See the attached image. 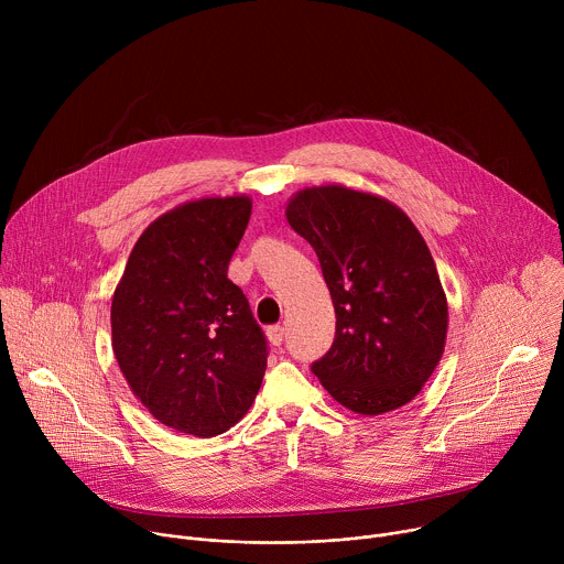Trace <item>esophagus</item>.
<instances>
[{"mask_svg":"<svg viewBox=\"0 0 564 564\" xmlns=\"http://www.w3.org/2000/svg\"><path fill=\"white\" fill-rule=\"evenodd\" d=\"M268 339L272 346H281L285 339V328L283 326H270L268 328Z\"/></svg>","mask_w":564,"mask_h":564,"instance_id":"obj_1","label":"esophagus"}]
</instances>
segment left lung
I'll list each match as a JSON object with an SVG mask.
<instances>
[{
	"label": "left lung",
	"instance_id": "left-lung-1",
	"mask_svg": "<svg viewBox=\"0 0 564 564\" xmlns=\"http://www.w3.org/2000/svg\"><path fill=\"white\" fill-rule=\"evenodd\" d=\"M285 216L316 252L337 312L333 348L312 372L359 415L409 404L437 368L448 328L426 240L397 205L344 185L301 189Z\"/></svg>",
	"mask_w": 564,
	"mask_h": 564
}]
</instances>
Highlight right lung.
<instances>
[{
    "label": "right lung",
    "mask_w": 564,
    "mask_h": 564,
    "mask_svg": "<svg viewBox=\"0 0 564 564\" xmlns=\"http://www.w3.org/2000/svg\"><path fill=\"white\" fill-rule=\"evenodd\" d=\"M248 196L200 198L155 218L111 303V346L144 409L174 431L214 437L243 417L268 341L227 268L250 223Z\"/></svg>",
    "instance_id": "1"
}]
</instances>
